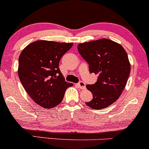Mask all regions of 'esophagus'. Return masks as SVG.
Instances as JSON below:
<instances>
[{
  "label": "esophagus",
  "mask_w": 149,
  "mask_h": 149,
  "mask_svg": "<svg viewBox=\"0 0 149 149\" xmlns=\"http://www.w3.org/2000/svg\"><path fill=\"white\" fill-rule=\"evenodd\" d=\"M78 86L79 87V88L81 89V90H84V89L86 88V87H85V83L83 81L79 82V83H78Z\"/></svg>",
  "instance_id": "34e87169"
}]
</instances>
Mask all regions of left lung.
Listing matches in <instances>:
<instances>
[{
    "label": "left lung",
    "instance_id": "obj_1",
    "mask_svg": "<svg viewBox=\"0 0 149 149\" xmlns=\"http://www.w3.org/2000/svg\"><path fill=\"white\" fill-rule=\"evenodd\" d=\"M78 50L88 63L90 72L98 74L96 83L86 86L93 98L85 104L97 110L109 107L127 84L130 73L127 52L122 45L107 38L78 44Z\"/></svg>",
    "mask_w": 149,
    "mask_h": 149
}]
</instances>
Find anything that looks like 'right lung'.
Returning <instances> with one entry per match:
<instances>
[{
  "label": "right lung",
  "mask_w": 149,
  "mask_h": 149,
  "mask_svg": "<svg viewBox=\"0 0 149 149\" xmlns=\"http://www.w3.org/2000/svg\"><path fill=\"white\" fill-rule=\"evenodd\" d=\"M73 42L37 40L22 51L19 57L18 76L22 85L35 103L45 109L59 104L66 90L72 86L61 73V57Z\"/></svg>",
  "instance_id": "add662e5"
}]
</instances>
